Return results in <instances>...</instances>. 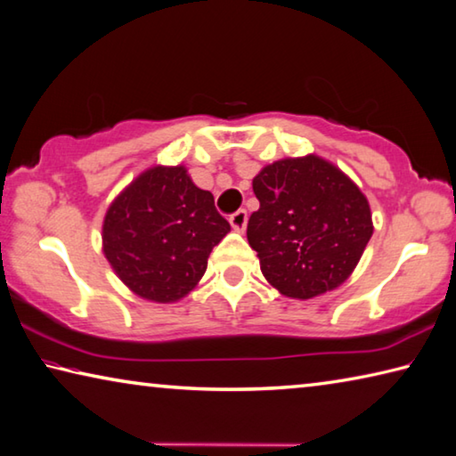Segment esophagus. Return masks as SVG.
Returning <instances> with one entry per match:
<instances>
[{"instance_id": "esophagus-1", "label": "esophagus", "mask_w": 456, "mask_h": 456, "mask_svg": "<svg viewBox=\"0 0 456 456\" xmlns=\"http://www.w3.org/2000/svg\"><path fill=\"white\" fill-rule=\"evenodd\" d=\"M228 220H230V224H232V228L236 230V232H244L246 222H248V214H246V210H238L230 216Z\"/></svg>"}]
</instances>
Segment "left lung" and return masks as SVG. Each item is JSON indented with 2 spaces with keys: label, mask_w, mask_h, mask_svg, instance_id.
Here are the masks:
<instances>
[{
  "label": "left lung",
  "mask_w": 456,
  "mask_h": 456,
  "mask_svg": "<svg viewBox=\"0 0 456 456\" xmlns=\"http://www.w3.org/2000/svg\"><path fill=\"white\" fill-rule=\"evenodd\" d=\"M252 190L260 208L246 236L268 285L307 301L352 277L374 234L370 201L352 177L311 153L265 166Z\"/></svg>",
  "instance_id": "1"
}]
</instances>
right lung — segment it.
I'll return each instance as SVG.
<instances>
[{
  "instance_id": "1",
  "label": "right lung",
  "mask_w": 456,
  "mask_h": 456,
  "mask_svg": "<svg viewBox=\"0 0 456 456\" xmlns=\"http://www.w3.org/2000/svg\"><path fill=\"white\" fill-rule=\"evenodd\" d=\"M230 232L210 191L183 166H153L110 201L102 252L123 285L153 303H175L204 277L208 256Z\"/></svg>"
}]
</instances>
